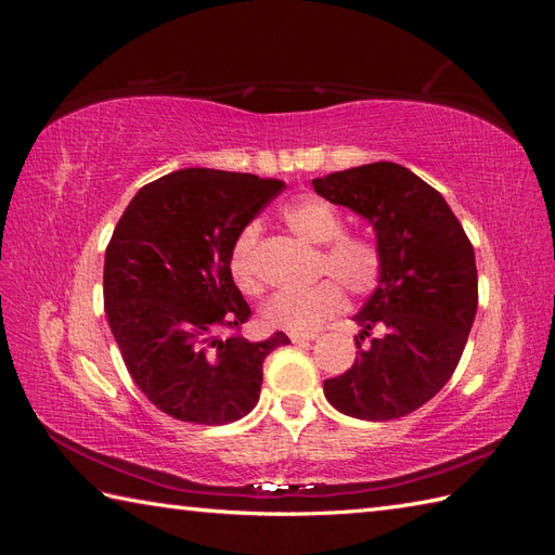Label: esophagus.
<instances>
[{
	"label": "esophagus",
	"instance_id": "esophagus-1",
	"mask_svg": "<svg viewBox=\"0 0 555 555\" xmlns=\"http://www.w3.org/2000/svg\"><path fill=\"white\" fill-rule=\"evenodd\" d=\"M317 335L314 333H289V340L294 343V345H300V343H310V340H314Z\"/></svg>",
	"mask_w": 555,
	"mask_h": 555
}]
</instances>
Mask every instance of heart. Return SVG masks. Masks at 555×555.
Here are the masks:
<instances>
[{"label":"heart","mask_w":555,"mask_h":555,"mask_svg":"<svg viewBox=\"0 0 555 555\" xmlns=\"http://www.w3.org/2000/svg\"><path fill=\"white\" fill-rule=\"evenodd\" d=\"M284 222L312 245L324 247L319 271L338 280L349 294H367L377 287L382 275V255L373 241L361 236H343V217L322 198H300L284 210ZM259 227L247 224L229 251V268L245 294L261 289V275L255 261ZM343 289L333 280H324L304 292H280L261 310L263 322L273 328L310 333L328 317L340 312Z\"/></svg>","instance_id":"1"}]
</instances>
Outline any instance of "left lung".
<instances>
[{
    "instance_id": "1",
    "label": "left lung",
    "mask_w": 555,
    "mask_h": 555,
    "mask_svg": "<svg viewBox=\"0 0 555 555\" xmlns=\"http://www.w3.org/2000/svg\"><path fill=\"white\" fill-rule=\"evenodd\" d=\"M312 188L363 217L382 255L377 287L354 314L357 361L324 382V396L347 416L391 422L456 371L477 314L475 249L444 196L400 164L335 171ZM373 327L380 333L363 348Z\"/></svg>"
}]
</instances>
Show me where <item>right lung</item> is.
Returning <instances> with one entry per match:
<instances>
[{
    "mask_svg": "<svg viewBox=\"0 0 555 555\" xmlns=\"http://www.w3.org/2000/svg\"><path fill=\"white\" fill-rule=\"evenodd\" d=\"M282 190L251 173L180 169L141 188L113 231L108 326L139 389L180 422H238L259 400L263 359L289 345L282 331L261 343L220 335L249 317L231 245Z\"/></svg>",
    "mask_w": 555,
    "mask_h": 555,
    "instance_id": "right-lung-1",
    "label": "right lung"
}]
</instances>
